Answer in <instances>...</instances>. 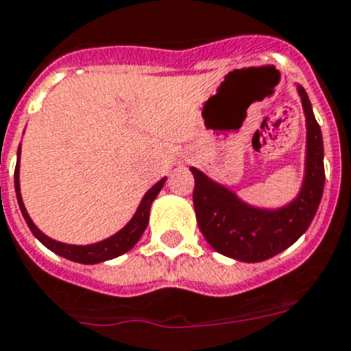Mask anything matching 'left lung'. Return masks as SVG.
I'll return each mask as SVG.
<instances>
[{"label":"left lung","instance_id":"left-lung-1","mask_svg":"<svg viewBox=\"0 0 351 351\" xmlns=\"http://www.w3.org/2000/svg\"><path fill=\"white\" fill-rule=\"evenodd\" d=\"M298 93L306 119L304 175L289 204L267 209L243 202L234 191L191 167L195 176L196 220L207 243L227 258L258 263L283 252L301 238L314 220L324 189V149L321 128L303 86Z\"/></svg>","mask_w":351,"mask_h":351}]
</instances>
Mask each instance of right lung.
I'll list each match as a JSON object with an SVG mask.
<instances>
[{
  "label": "right lung",
  "mask_w": 351,
  "mask_h": 351,
  "mask_svg": "<svg viewBox=\"0 0 351 351\" xmlns=\"http://www.w3.org/2000/svg\"><path fill=\"white\" fill-rule=\"evenodd\" d=\"M19 156H21V146L18 147V164H16V173H14V185H16V196H18V204L19 209H21L23 218H25L27 225L30 227V230H32V234L36 236L37 240L41 241L47 249L56 252L57 256H62V258L70 259V261H75V263H102V261L113 259L117 258V256L124 254V252L133 249L136 241L141 240V236L144 234V230H146L147 227L151 204H153L156 195H158L162 187H164V182H166V176H164L162 180L156 182V184L147 191L146 195H144V198L141 200V204H138V207H136L133 218H131L119 232H115V234L106 238V240L97 241V243L70 245L48 238L45 232H41V230L37 229L36 223L32 221V218L28 216L27 209H25V204H23L21 189H19Z\"/></svg>",
  "instance_id": "obj_1"
}]
</instances>
